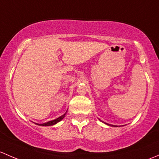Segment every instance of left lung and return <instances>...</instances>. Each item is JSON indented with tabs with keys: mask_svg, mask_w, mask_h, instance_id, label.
Masks as SVG:
<instances>
[{
	"mask_svg": "<svg viewBox=\"0 0 159 159\" xmlns=\"http://www.w3.org/2000/svg\"><path fill=\"white\" fill-rule=\"evenodd\" d=\"M101 121V120H100ZM101 122H102V121H101ZM103 122V123H105V124H106V125H109V126H113V127H117V125H109V124H107V123H106V122Z\"/></svg>",
	"mask_w": 159,
	"mask_h": 159,
	"instance_id": "left-lung-1",
	"label": "left lung"
}]
</instances>
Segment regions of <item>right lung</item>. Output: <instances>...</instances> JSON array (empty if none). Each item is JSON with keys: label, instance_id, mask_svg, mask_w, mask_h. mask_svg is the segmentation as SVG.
<instances>
[{"label": "right lung", "instance_id": "1", "mask_svg": "<svg viewBox=\"0 0 159 159\" xmlns=\"http://www.w3.org/2000/svg\"><path fill=\"white\" fill-rule=\"evenodd\" d=\"M67 110H68V109H67ZM66 112H67V111H66V112H65V113L63 114V115H62L61 116H60V117L57 118V119H53V120L49 121V122H44V123H42V124H38V123H36V124H37V125H41V126H50V125H55V124L58 123L59 122H60V121H61L62 119H63V118L65 117V115H66Z\"/></svg>", "mask_w": 159, "mask_h": 159}]
</instances>
